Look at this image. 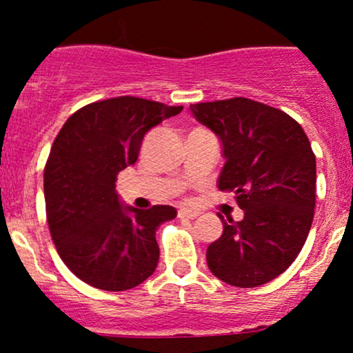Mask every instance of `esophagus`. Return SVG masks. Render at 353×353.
I'll return each mask as SVG.
<instances>
[{
    "label": "esophagus",
    "instance_id": "1",
    "mask_svg": "<svg viewBox=\"0 0 353 353\" xmlns=\"http://www.w3.org/2000/svg\"><path fill=\"white\" fill-rule=\"evenodd\" d=\"M177 216H179V219H189V221H192V219L199 216V212H196V210H189V209H181L179 212H177Z\"/></svg>",
    "mask_w": 353,
    "mask_h": 353
}]
</instances>
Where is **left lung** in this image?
<instances>
[{"instance_id":"obj_1","label":"left lung","mask_w":353,"mask_h":353,"mask_svg":"<svg viewBox=\"0 0 353 353\" xmlns=\"http://www.w3.org/2000/svg\"><path fill=\"white\" fill-rule=\"evenodd\" d=\"M219 136L222 192L236 194L244 219L219 214L224 232L208 247L210 272L234 287L279 277L305 244L315 209V154L302 125L281 109L247 98L190 104Z\"/></svg>"}]
</instances>
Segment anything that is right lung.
<instances>
[{
	"instance_id": "add662e5",
	"label": "right lung",
	"mask_w": 353,
	"mask_h": 353,
	"mask_svg": "<svg viewBox=\"0 0 353 353\" xmlns=\"http://www.w3.org/2000/svg\"><path fill=\"white\" fill-rule=\"evenodd\" d=\"M181 111L119 96L78 109L56 136L44 165L48 225L59 257L89 285L121 292L156 270V229L176 209L123 208L116 181L137 161L145 132Z\"/></svg>"
}]
</instances>
